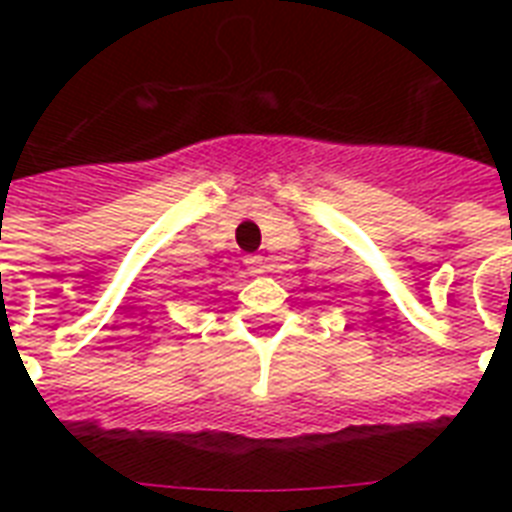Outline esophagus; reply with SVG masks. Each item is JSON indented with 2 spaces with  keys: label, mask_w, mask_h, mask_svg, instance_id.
Returning a JSON list of instances; mask_svg holds the SVG:
<instances>
[{
  "label": "esophagus",
  "mask_w": 512,
  "mask_h": 512,
  "mask_svg": "<svg viewBox=\"0 0 512 512\" xmlns=\"http://www.w3.org/2000/svg\"><path fill=\"white\" fill-rule=\"evenodd\" d=\"M244 263H247V268H249V273H255V276H260V273H265V260L260 255H249L247 260H244Z\"/></svg>",
  "instance_id": "esophagus-1"
}]
</instances>
